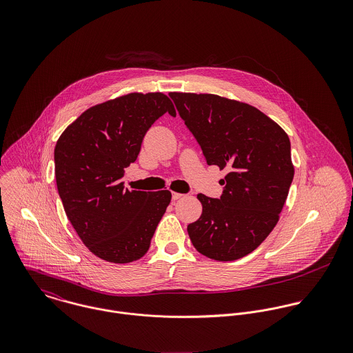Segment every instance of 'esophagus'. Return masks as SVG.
Listing matches in <instances>:
<instances>
[{
  "label": "esophagus",
  "instance_id": "esophagus-1",
  "mask_svg": "<svg viewBox=\"0 0 353 353\" xmlns=\"http://www.w3.org/2000/svg\"><path fill=\"white\" fill-rule=\"evenodd\" d=\"M182 197H183V194H181V193H172V200H174V201L181 200Z\"/></svg>",
  "mask_w": 353,
  "mask_h": 353
}]
</instances>
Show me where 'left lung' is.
Here are the masks:
<instances>
[{
    "label": "left lung",
    "instance_id": "8db88e82",
    "mask_svg": "<svg viewBox=\"0 0 353 353\" xmlns=\"http://www.w3.org/2000/svg\"><path fill=\"white\" fill-rule=\"evenodd\" d=\"M209 165L227 170L220 199L199 194L200 219L188 225L196 250L216 261L254 252L276 227L294 179L288 134L243 101L170 92Z\"/></svg>",
    "mask_w": 353,
    "mask_h": 353
}]
</instances>
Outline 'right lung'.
Instances as JSON below:
<instances>
[{
	"label": "right lung",
	"mask_w": 353,
	"mask_h": 353,
	"mask_svg": "<svg viewBox=\"0 0 353 353\" xmlns=\"http://www.w3.org/2000/svg\"><path fill=\"white\" fill-rule=\"evenodd\" d=\"M165 112L176 115L161 92L128 94L85 110L57 141L55 181L65 213L90 252L107 262L145 255L171 201L170 190H128L121 181Z\"/></svg>",
	"instance_id": "obj_1"
}]
</instances>
